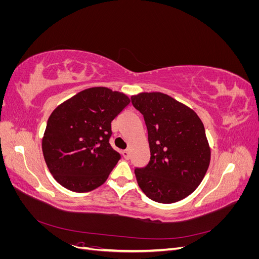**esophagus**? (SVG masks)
<instances>
[{"label":"esophagus","instance_id":"esophagus-1","mask_svg":"<svg viewBox=\"0 0 259 259\" xmlns=\"http://www.w3.org/2000/svg\"><path fill=\"white\" fill-rule=\"evenodd\" d=\"M122 154H123V156L126 160H128L130 158H131V153H130V151L128 150H124L123 152H122Z\"/></svg>","mask_w":259,"mask_h":259}]
</instances>
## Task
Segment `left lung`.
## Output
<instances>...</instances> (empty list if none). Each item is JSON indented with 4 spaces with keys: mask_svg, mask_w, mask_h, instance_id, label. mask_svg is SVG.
Wrapping results in <instances>:
<instances>
[{
    "mask_svg": "<svg viewBox=\"0 0 259 259\" xmlns=\"http://www.w3.org/2000/svg\"><path fill=\"white\" fill-rule=\"evenodd\" d=\"M132 104L144 115L150 161L135 168L149 199L169 204L187 198L204 178L210 161L205 128L192 109L166 94L140 93Z\"/></svg>",
    "mask_w": 259,
    "mask_h": 259,
    "instance_id": "1",
    "label": "left lung"
}]
</instances>
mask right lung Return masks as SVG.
<instances>
[{
    "mask_svg": "<svg viewBox=\"0 0 259 259\" xmlns=\"http://www.w3.org/2000/svg\"><path fill=\"white\" fill-rule=\"evenodd\" d=\"M130 103L123 93L91 88L52 112L42 150L51 174L62 187L89 192L106 182L121 159L109 144L111 122Z\"/></svg>",
    "mask_w": 259,
    "mask_h": 259,
    "instance_id": "1",
    "label": "right lung"
}]
</instances>
